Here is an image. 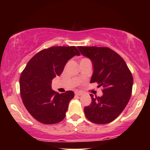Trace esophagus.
<instances>
[{"label":"esophagus","instance_id":"obj_1","mask_svg":"<svg viewBox=\"0 0 150 150\" xmlns=\"http://www.w3.org/2000/svg\"><path fill=\"white\" fill-rule=\"evenodd\" d=\"M75 95L81 96V95H82V94H83V93L81 92H75Z\"/></svg>","mask_w":150,"mask_h":150}]
</instances>
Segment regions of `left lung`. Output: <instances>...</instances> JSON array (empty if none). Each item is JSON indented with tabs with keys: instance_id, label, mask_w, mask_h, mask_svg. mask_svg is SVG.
I'll return each instance as SVG.
<instances>
[{
	"instance_id": "1",
	"label": "left lung",
	"mask_w": 150,
	"mask_h": 150,
	"mask_svg": "<svg viewBox=\"0 0 150 150\" xmlns=\"http://www.w3.org/2000/svg\"><path fill=\"white\" fill-rule=\"evenodd\" d=\"M80 53L91 60L93 74L90 83L103 87V95L94 97L84 108L87 118L97 124L111 123L128 104L132 94L133 78L126 63L118 53L107 47L78 46Z\"/></svg>"
}]
</instances>
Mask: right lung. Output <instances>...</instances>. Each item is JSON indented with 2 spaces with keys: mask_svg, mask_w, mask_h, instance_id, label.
Returning a JSON list of instances; mask_svg holds the SVG:
<instances>
[{
  "mask_svg": "<svg viewBox=\"0 0 150 150\" xmlns=\"http://www.w3.org/2000/svg\"><path fill=\"white\" fill-rule=\"evenodd\" d=\"M75 56H80L75 46H53L37 53L22 71L20 78L22 102L40 123L54 124L64 119L75 94L73 91L58 94L51 88V83Z\"/></svg>",
  "mask_w": 150,
  "mask_h": 150,
  "instance_id": "obj_1",
  "label": "right lung"
}]
</instances>
